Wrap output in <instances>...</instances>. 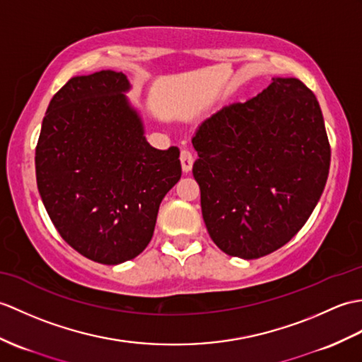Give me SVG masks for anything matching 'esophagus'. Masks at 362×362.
<instances>
[{
  "instance_id": "esophagus-1",
  "label": "esophagus",
  "mask_w": 362,
  "mask_h": 362,
  "mask_svg": "<svg viewBox=\"0 0 362 362\" xmlns=\"http://www.w3.org/2000/svg\"><path fill=\"white\" fill-rule=\"evenodd\" d=\"M180 163H182V170H183L185 173L191 171L192 163H194V156H192V153H191L189 149L183 148V149L180 151Z\"/></svg>"
}]
</instances>
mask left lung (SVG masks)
I'll return each mask as SVG.
<instances>
[{
  "label": "left lung",
  "instance_id": "1",
  "mask_svg": "<svg viewBox=\"0 0 362 362\" xmlns=\"http://www.w3.org/2000/svg\"><path fill=\"white\" fill-rule=\"evenodd\" d=\"M202 216L223 253L257 259L296 236L321 197L330 143L315 94L276 78L222 107L192 137Z\"/></svg>",
  "mask_w": 362,
  "mask_h": 362
}]
</instances>
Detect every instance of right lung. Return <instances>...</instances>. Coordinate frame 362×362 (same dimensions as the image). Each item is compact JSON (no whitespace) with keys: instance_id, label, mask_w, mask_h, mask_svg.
<instances>
[{"instance_id":"right-lung-1","label":"right lung","mask_w":362,"mask_h":362,"mask_svg":"<svg viewBox=\"0 0 362 362\" xmlns=\"http://www.w3.org/2000/svg\"><path fill=\"white\" fill-rule=\"evenodd\" d=\"M124 74L74 77L49 103L35 148L50 221L80 255L117 265L153 239L160 202L182 175L180 151L149 146L122 92Z\"/></svg>"}]
</instances>
